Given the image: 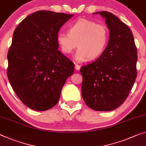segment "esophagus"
Instances as JSON below:
<instances>
[{"mask_svg":"<svg viewBox=\"0 0 146 146\" xmlns=\"http://www.w3.org/2000/svg\"><path fill=\"white\" fill-rule=\"evenodd\" d=\"M75 68H76V70H79L80 69V66L79 65V64H75Z\"/></svg>","mask_w":146,"mask_h":146,"instance_id":"esophagus-1","label":"esophagus"}]
</instances>
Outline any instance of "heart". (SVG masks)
<instances>
[{
    "label": "heart",
    "instance_id": "obj_1",
    "mask_svg": "<svg viewBox=\"0 0 146 146\" xmlns=\"http://www.w3.org/2000/svg\"><path fill=\"white\" fill-rule=\"evenodd\" d=\"M109 40V31L104 25L97 24L91 20H78L69 27L68 33H60L57 42L62 52L70 54L78 46L75 54L78 62L87 58L93 60L102 54Z\"/></svg>",
    "mask_w": 146,
    "mask_h": 146
}]
</instances>
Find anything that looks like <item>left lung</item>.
<instances>
[{"label":"left lung","instance_id":"1","mask_svg":"<svg viewBox=\"0 0 146 146\" xmlns=\"http://www.w3.org/2000/svg\"><path fill=\"white\" fill-rule=\"evenodd\" d=\"M110 31L108 43L99 58L83 66L82 95L96 111L113 110L121 105L135 82L137 50L133 33L126 24L110 12H97Z\"/></svg>","mask_w":146,"mask_h":146}]
</instances>
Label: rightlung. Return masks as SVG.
I'll list each match as a JSON object with an SVG mask.
<instances>
[{"label":"right lung","mask_w":146,"mask_h":146,"mask_svg":"<svg viewBox=\"0 0 146 146\" xmlns=\"http://www.w3.org/2000/svg\"><path fill=\"white\" fill-rule=\"evenodd\" d=\"M73 15L40 10L25 17L15 29L8 53L7 76L23 104L46 111L59 101L74 64L59 50L57 35Z\"/></svg>","instance_id":"1"}]
</instances>
